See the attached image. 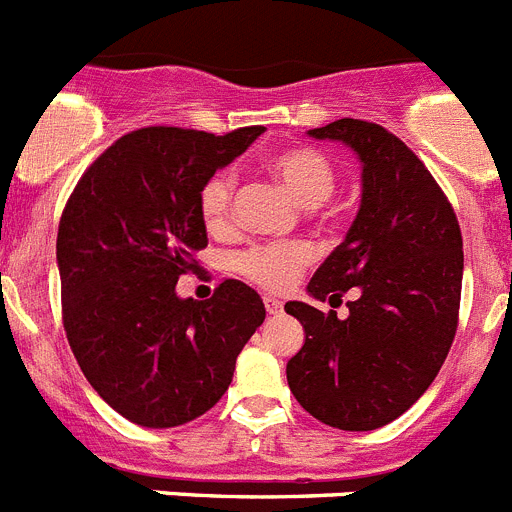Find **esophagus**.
I'll return each instance as SVG.
<instances>
[{
    "mask_svg": "<svg viewBox=\"0 0 512 512\" xmlns=\"http://www.w3.org/2000/svg\"><path fill=\"white\" fill-rule=\"evenodd\" d=\"M264 305H266V312H269V315H282L284 312L282 300H277V297H264Z\"/></svg>",
    "mask_w": 512,
    "mask_h": 512,
    "instance_id": "esophagus-1",
    "label": "esophagus"
}]
</instances>
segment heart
Listing matches in <instances>:
<instances>
[{"label":"heart","mask_w":512,"mask_h":512,"mask_svg":"<svg viewBox=\"0 0 512 512\" xmlns=\"http://www.w3.org/2000/svg\"><path fill=\"white\" fill-rule=\"evenodd\" d=\"M271 174L287 187L300 205L318 207L336 189L338 174L328 153L312 146H292L269 158ZM235 176L230 171H215L200 189L202 223L212 233L228 230L233 217ZM310 261L305 243H274V246H251L233 256V269L264 289H287L300 277Z\"/></svg>","instance_id":"heart-1"}]
</instances>
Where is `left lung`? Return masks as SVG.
Segmentation results:
<instances>
[{"mask_svg":"<svg viewBox=\"0 0 512 512\" xmlns=\"http://www.w3.org/2000/svg\"><path fill=\"white\" fill-rule=\"evenodd\" d=\"M310 135L359 156L361 205L307 292L341 302L351 289L356 300L343 320L307 302L284 305L305 328L287 382L320 423L374 431L400 418L449 356L464 274L459 220L423 161L377 122L343 117Z\"/></svg>","mask_w":512,"mask_h":512,"instance_id":"left-lung-1","label":"left lung"}]
</instances>
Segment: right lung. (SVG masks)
Wrapping results in <instances>:
<instances>
[{"instance_id": "add662e5", "label": "right lung", "mask_w": 512, "mask_h": 512, "mask_svg": "<svg viewBox=\"0 0 512 512\" xmlns=\"http://www.w3.org/2000/svg\"><path fill=\"white\" fill-rule=\"evenodd\" d=\"M261 133L133 130L84 171L63 207L56 259L66 338L97 395L130 423L174 428L207 413L264 323V302L238 279L205 302L176 295L207 246L202 184Z\"/></svg>"}]
</instances>
